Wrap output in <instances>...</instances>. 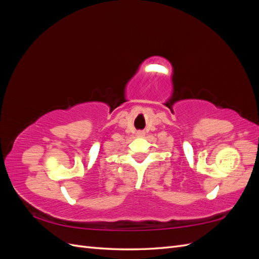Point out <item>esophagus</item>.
Returning a JSON list of instances; mask_svg holds the SVG:
<instances>
[{"label": "esophagus", "mask_w": 259, "mask_h": 259, "mask_svg": "<svg viewBox=\"0 0 259 259\" xmlns=\"http://www.w3.org/2000/svg\"><path fill=\"white\" fill-rule=\"evenodd\" d=\"M136 135H137L138 137H143V136L145 135V133H144L143 131H138V132H137V134H136Z\"/></svg>", "instance_id": "34e87169"}]
</instances>
